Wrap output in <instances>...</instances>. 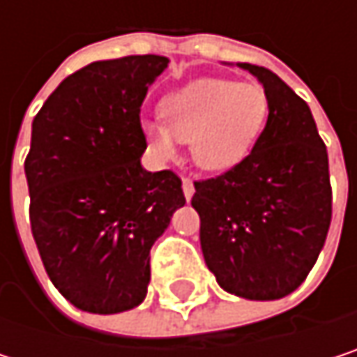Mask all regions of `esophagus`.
<instances>
[{
    "mask_svg": "<svg viewBox=\"0 0 357 357\" xmlns=\"http://www.w3.org/2000/svg\"><path fill=\"white\" fill-rule=\"evenodd\" d=\"M181 190H183L185 200H190V198L194 196V181H192L190 178H183L181 179Z\"/></svg>",
    "mask_w": 357,
    "mask_h": 357,
    "instance_id": "34e87169",
    "label": "esophagus"
}]
</instances>
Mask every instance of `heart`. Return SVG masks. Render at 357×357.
I'll list each match as a JSON object with an SVG mask.
<instances>
[{"label": "heart", "instance_id": "heart-1", "mask_svg": "<svg viewBox=\"0 0 357 357\" xmlns=\"http://www.w3.org/2000/svg\"><path fill=\"white\" fill-rule=\"evenodd\" d=\"M163 121H142L151 149L169 159L179 142H190L192 159L206 172L238 165L258 140L268 97L254 82L200 78L161 101Z\"/></svg>", "mask_w": 357, "mask_h": 357}]
</instances>
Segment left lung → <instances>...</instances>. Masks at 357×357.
<instances>
[{
    "mask_svg": "<svg viewBox=\"0 0 357 357\" xmlns=\"http://www.w3.org/2000/svg\"><path fill=\"white\" fill-rule=\"evenodd\" d=\"M262 84L268 117L246 159L194 181L200 248L217 283L246 300L296 291L321 254L333 213L326 146L314 117L277 74L238 63Z\"/></svg>",
    "mask_w": 357,
    "mask_h": 357,
    "instance_id": "1",
    "label": "left lung"
}]
</instances>
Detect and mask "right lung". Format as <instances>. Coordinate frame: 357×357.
<instances>
[{
    "label": "right lung",
    "mask_w": 357,
    "mask_h": 357,
    "mask_svg": "<svg viewBox=\"0 0 357 357\" xmlns=\"http://www.w3.org/2000/svg\"><path fill=\"white\" fill-rule=\"evenodd\" d=\"M163 55L93 61L68 76L33 119L24 174L31 227L59 294L93 314L136 308L151 248L185 204L181 179L146 172L140 107Z\"/></svg>",
    "instance_id": "obj_1"
}]
</instances>
